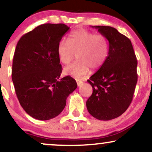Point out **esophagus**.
<instances>
[{
	"label": "esophagus",
	"mask_w": 152,
	"mask_h": 152,
	"mask_svg": "<svg viewBox=\"0 0 152 152\" xmlns=\"http://www.w3.org/2000/svg\"><path fill=\"white\" fill-rule=\"evenodd\" d=\"M76 83H77L78 86H81L82 84H83V81H78V80H76Z\"/></svg>",
	"instance_id": "esophagus-1"
}]
</instances>
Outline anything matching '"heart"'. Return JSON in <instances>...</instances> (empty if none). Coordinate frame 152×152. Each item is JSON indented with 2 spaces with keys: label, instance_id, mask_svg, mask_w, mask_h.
<instances>
[{
  "label": "heart",
  "instance_id": "1",
  "mask_svg": "<svg viewBox=\"0 0 152 152\" xmlns=\"http://www.w3.org/2000/svg\"><path fill=\"white\" fill-rule=\"evenodd\" d=\"M109 41L105 35L79 29L69 35V40L62 39L57 47L59 61L68 64L77 54L78 61L64 69V74L76 78L86 76L93 70L100 69L109 54Z\"/></svg>",
  "mask_w": 152,
  "mask_h": 152
}]
</instances>
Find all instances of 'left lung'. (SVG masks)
I'll list each match as a JSON object with an SVG mask.
<instances>
[{"instance_id":"1","label":"left lung","mask_w":152,"mask_h":152,"mask_svg":"<svg viewBox=\"0 0 152 152\" xmlns=\"http://www.w3.org/2000/svg\"><path fill=\"white\" fill-rule=\"evenodd\" d=\"M109 41L104 64L88 82L93 94L86 101L88 111L100 120H110L127 110L137 82V60L130 39L110 26H94Z\"/></svg>"}]
</instances>
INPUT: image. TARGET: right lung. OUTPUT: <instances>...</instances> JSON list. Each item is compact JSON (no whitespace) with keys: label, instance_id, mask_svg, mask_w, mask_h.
I'll use <instances>...</instances> for the list:
<instances>
[{"label":"right lung","instance_id":"obj_1","mask_svg":"<svg viewBox=\"0 0 152 152\" xmlns=\"http://www.w3.org/2000/svg\"><path fill=\"white\" fill-rule=\"evenodd\" d=\"M69 30L64 24H43L21 37L15 50L12 80L23 108L39 120L55 118L77 88L71 76L60 78L57 47Z\"/></svg>","mask_w":152,"mask_h":152}]
</instances>
